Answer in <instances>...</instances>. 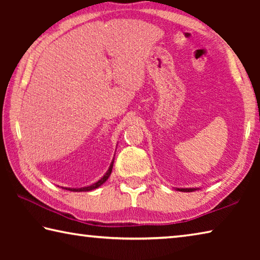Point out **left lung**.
Returning <instances> with one entry per match:
<instances>
[{"mask_svg":"<svg viewBox=\"0 0 260 260\" xmlns=\"http://www.w3.org/2000/svg\"><path fill=\"white\" fill-rule=\"evenodd\" d=\"M177 190H179V191L190 192V191H195V190H197V188H177Z\"/></svg>","mask_w":260,"mask_h":260,"instance_id":"8db88e82","label":"left lung"}]
</instances>
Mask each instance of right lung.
I'll return each instance as SVG.
<instances>
[{"label":"right lung","instance_id":"obj_1","mask_svg":"<svg viewBox=\"0 0 260 260\" xmlns=\"http://www.w3.org/2000/svg\"><path fill=\"white\" fill-rule=\"evenodd\" d=\"M112 167H113V160L111 161V164H110V167L109 170L107 171V173H105L102 178H101L98 182H95L91 184V186H88V187H82V188H67V187H63L64 189H67V190H70V191H90V190H94V189L99 188L100 186H102V184L107 181V180L109 179L110 174H111L112 172Z\"/></svg>","mask_w":260,"mask_h":260}]
</instances>
